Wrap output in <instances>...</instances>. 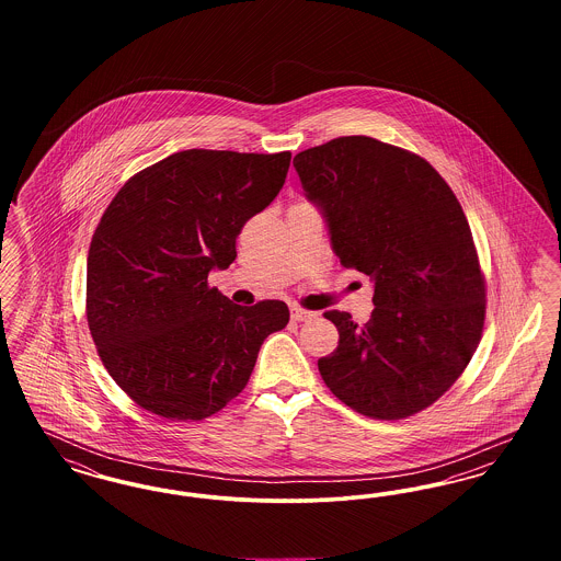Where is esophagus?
Returning <instances> with one entry per match:
<instances>
[{"mask_svg": "<svg viewBox=\"0 0 561 561\" xmlns=\"http://www.w3.org/2000/svg\"><path fill=\"white\" fill-rule=\"evenodd\" d=\"M290 316H293L294 321L316 320L318 318L316 311H309V309H302V307H293Z\"/></svg>", "mask_w": 561, "mask_h": 561, "instance_id": "34e87169", "label": "esophagus"}]
</instances>
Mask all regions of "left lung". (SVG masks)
<instances>
[{
	"label": "left lung",
	"mask_w": 561,
	"mask_h": 561,
	"mask_svg": "<svg viewBox=\"0 0 561 561\" xmlns=\"http://www.w3.org/2000/svg\"><path fill=\"white\" fill-rule=\"evenodd\" d=\"M294 168L341 265L374 282L366 323L323 313L339 330V347L318 362L323 382L378 421L425 410L471 362L485 318V282L453 188L421 156L370 136L300 151Z\"/></svg>",
	"instance_id": "8db88e82"
}]
</instances>
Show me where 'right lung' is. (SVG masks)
Listing matches in <instances>:
<instances>
[{
	"label": "right lung",
	"mask_w": 561,
	"mask_h": 561,
	"mask_svg": "<svg viewBox=\"0 0 561 561\" xmlns=\"http://www.w3.org/2000/svg\"><path fill=\"white\" fill-rule=\"evenodd\" d=\"M293 153L188 149L117 191L88 252L85 316L111 378L140 408L202 421L238 398L288 305L241 307L208 286L241 227L286 183Z\"/></svg>",
	"instance_id": "add662e5"
}]
</instances>
